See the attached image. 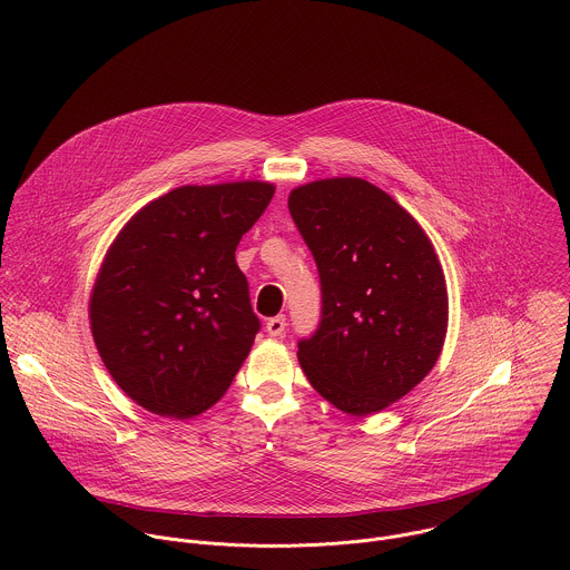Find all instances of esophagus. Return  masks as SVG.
I'll return each mask as SVG.
<instances>
[{
    "instance_id": "34e87169",
    "label": "esophagus",
    "mask_w": 570,
    "mask_h": 570,
    "mask_svg": "<svg viewBox=\"0 0 570 570\" xmlns=\"http://www.w3.org/2000/svg\"><path fill=\"white\" fill-rule=\"evenodd\" d=\"M284 328H286V317H284V315L271 317V320L266 322V333H268L271 337H279V335L284 333Z\"/></svg>"
}]
</instances>
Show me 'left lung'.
I'll list each match as a JSON object with an SVG mask.
<instances>
[{"label":"left lung","mask_w":570,"mask_h":570,"mask_svg":"<svg viewBox=\"0 0 570 570\" xmlns=\"http://www.w3.org/2000/svg\"><path fill=\"white\" fill-rule=\"evenodd\" d=\"M291 217L322 284V320L297 357L313 389L348 415L411 393L435 366L449 295L435 248L389 193L360 177L311 181Z\"/></svg>","instance_id":"1"}]
</instances>
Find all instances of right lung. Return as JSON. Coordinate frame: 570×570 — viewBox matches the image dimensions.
Listing matches in <instances>:
<instances>
[{
  "label": "right lung",
  "mask_w": 570,
  "mask_h": 570,
  "mask_svg": "<svg viewBox=\"0 0 570 570\" xmlns=\"http://www.w3.org/2000/svg\"><path fill=\"white\" fill-rule=\"evenodd\" d=\"M275 186L175 188L130 217L90 295V331L117 386L146 411L188 420L230 386L259 331L235 262Z\"/></svg>",
  "instance_id": "1"
}]
</instances>
